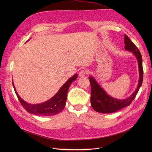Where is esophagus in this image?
Here are the masks:
<instances>
[{"mask_svg": "<svg viewBox=\"0 0 152 152\" xmlns=\"http://www.w3.org/2000/svg\"><path fill=\"white\" fill-rule=\"evenodd\" d=\"M86 73H87V72L86 70H82L80 71V72H79V76L80 77H84L86 75Z\"/></svg>", "mask_w": 152, "mask_h": 152, "instance_id": "obj_1", "label": "esophagus"}]
</instances>
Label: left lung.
<instances>
[{
	"instance_id": "1",
	"label": "left lung",
	"mask_w": 152,
	"mask_h": 152,
	"mask_svg": "<svg viewBox=\"0 0 152 152\" xmlns=\"http://www.w3.org/2000/svg\"><path fill=\"white\" fill-rule=\"evenodd\" d=\"M124 44L125 49L128 51L132 52L134 55L137 61L139 69V81L136 89L134 93L128 98L125 99L115 98L108 95L98 82L96 80L94 77L89 76L91 93V104L94 111L102 113H110L116 112L126 107L129 105L136 97L141 86L142 79H143V70L142 66V56L139 49L132 42L128 37L124 35Z\"/></svg>"
}]
</instances>
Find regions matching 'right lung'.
Wrapping results in <instances>:
<instances>
[{
  "label": "right lung",
  "mask_w": 152,
  "mask_h": 152,
  "mask_svg": "<svg viewBox=\"0 0 152 152\" xmlns=\"http://www.w3.org/2000/svg\"><path fill=\"white\" fill-rule=\"evenodd\" d=\"M28 41V40H27ZM77 74L73 75L64 84L56 94L44 103L39 104H31L26 102L17 93L15 84L12 80V86L17 97L21 104L28 113L40 116H52L60 113L64 109L66 104L67 93L69 87L72 82L77 79Z\"/></svg>",
  "instance_id": "add662e5"
}]
</instances>
